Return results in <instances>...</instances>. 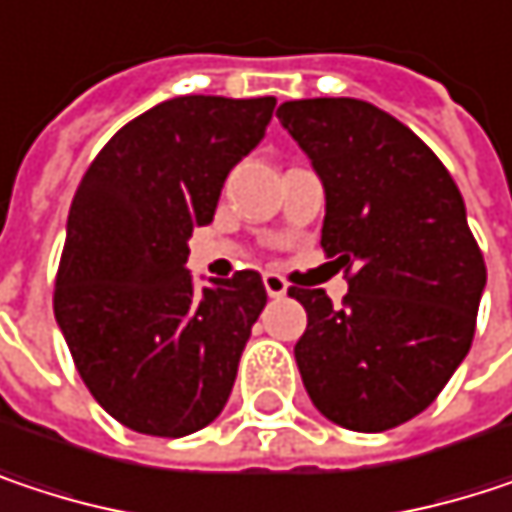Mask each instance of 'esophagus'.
Masks as SVG:
<instances>
[{
  "label": "esophagus",
  "mask_w": 512,
  "mask_h": 512,
  "mask_svg": "<svg viewBox=\"0 0 512 512\" xmlns=\"http://www.w3.org/2000/svg\"><path fill=\"white\" fill-rule=\"evenodd\" d=\"M263 287H266V293H269L272 299H278V296L287 293V281H284L281 275H275V272H263Z\"/></svg>",
  "instance_id": "esophagus-1"
}]
</instances>
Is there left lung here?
<instances>
[{"label":"left lung","mask_w":512,"mask_h":512,"mask_svg":"<svg viewBox=\"0 0 512 512\" xmlns=\"http://www.w3.org/2000/svg\"><path fill=\"white\" fill-rule=\"evenodd\" d=\"M326 189L320 246L350 293L290 287L308 311L296 364L335 424L382 433L421 415L468 353L483 252L451 171L406 124L353 97L278 106Z\"/></svg>","instance_id":"1"}]
</instances>
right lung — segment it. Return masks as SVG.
<instances>
[{
    "label": "right lung",
    "mask_w": 512,
    "mask_h": 512,
    "mask_svg": "<svg viewBox=\"0 0 512 512\" xmlns=\"http://www.w3.org/2000/svg\"><path fill=\"white\" fill-rule=\"evenodd\" d=\"M272 109L275 97L165 100L103 145L73 195L55 320L91 397L136 433L189 436L231 397L266 290L243 269L198 293L186 240L213 222Z\"/></svg>",
    "instance_id": "right-lung-1"
}]
</instances>
